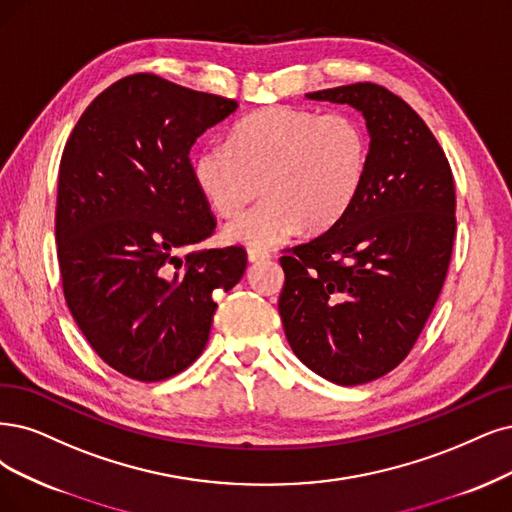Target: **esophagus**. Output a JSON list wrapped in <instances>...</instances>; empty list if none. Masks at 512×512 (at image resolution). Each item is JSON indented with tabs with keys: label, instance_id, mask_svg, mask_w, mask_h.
Wrapping results in <instances>:
<instances>
[{
	"label": "esophagus",
	"instance_id": "34e87169",
	"mask_svg": "<svg viewBox=\"0 0 512 512\" xmlns=\"http://www.w3.org/2000/svg\"><path fill=\"white\" fill-rule=\"evenodd\" d=\"M246 257H249L251 263H259V261H268L270 253L261 251V249H249V251H246Z\"/></svg>",
	"mask_w": 512,
	"mask_h": 512
}]
</instances>
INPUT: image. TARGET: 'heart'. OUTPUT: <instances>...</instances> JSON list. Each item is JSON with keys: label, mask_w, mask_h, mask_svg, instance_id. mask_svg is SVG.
Listing matches in <instances>:
<instances>
[{"label": "heart", "mask_w": 512, "mask_h": 512, "mask_svg": "<svg viewBox=\"0 0 512 512\" xmlns=\"http://www.w3.org/2000/svg\"><path fill=\"white\" fill-rule=\"evenodd\" d=\"M369 160V135L352 113L323 116L278 105L242 118L227 145H204L192 160V177L208 206L225 219L242 213L259 192L266 194V202L225 227V238L272 246L299 227H333L363 192Z\"/></svg>", "instance_id": "heart-1"}]
</instances>
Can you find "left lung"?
Listing matches in <instances>:
<instances>
[{
    "label": "left lung",
    "instance_id": "obj_1",
    "mask_svg": "<svg viewBox=\"0 0 512 512\" xmlns=\"http://www.w3.org/2000/svg\"><path fill=\"white\" fill-rule=\"evenodd\" d=\"M306 99L363 113V192L327 232L280 257L278 312L301 363L339 386L405 361L437 304L456 238V187L430 128L384 86L358 82Z\"/></svg>",
    "mask_w": 512,
    "mask_h": 512
}]
</instances>
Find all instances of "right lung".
<instances>
[{
	"label": "right lung",
	"instance_id": "obj_1",
	"mask_svg": "<svg viewBox=\"0 0 512 512\" xmlns=\"http://www.w3.org/2000/svg\"><path fill=\"white\" fill-rule=\"evenodd\" d=\"M232 99L135 73L94 99L59 168L56 251L67 308L103 361L160 382L202 354L215 291L246 270L242 246L179 251L215 232L189 149Z\"/></svg>",
	"mask_w": 512,
	"mask_h": 512
}]
</instances>
